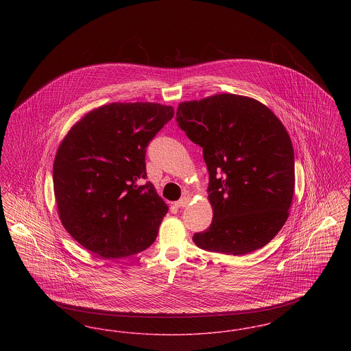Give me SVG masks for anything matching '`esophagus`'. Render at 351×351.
Wrapping results in <instances>:
<instances>
[{
  "instance_id": "1",
  "label": "esophagus",
  "mask_w": 351,
  "mask_h": 351,
  "mask_svg": "<svg viewBox=\"0 0 351 351\" xmlns=\"http://www.w3.org/2000/svg\"><path fill=\"white\" fill-rule=\"evenodd\" d=\"M189 201H191L189 196H184L180 200L175 202V206H178V208H185V206L189 204Z\"/></svg>"
}]
</instances>
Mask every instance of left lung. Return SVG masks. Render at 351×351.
<instances>
[{
  "label": "left lung",
  "instance_id": "8db88e82",
  "mask_svg": "<svg viewBox=\"0 0 351 351\" xmlns=\"http://www.w3.org/2000/svg\"><path fill=\"white\" fill-rule=\"evenodd\" d=\"M176 121L209 171L213 221L193 235L196 246L232 255L266 246L295 191L293 147L280 119L259 101L221 93L179 104Z\"/></svg>",
  "mask_w": 351,
  "mask_h": 351
}]
</instances>
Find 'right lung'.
<instances>
[{
	"label": "right lung",
	"mask_w": 351,
	"mask_h": 351,
	"mask_svg": "<svg viewBox=\"0 0 351 351\" xmlns=\"http://www.w3.org/2000/svg\"><path fill=\"white\" fill-rule=\"evenodd\" d=\"M173 117L156 102H112L86 113L63 138L53 160L59 218L71 237L102 258L154 243L168 206L146 173V147Z\"/></svg>",
	"instance_id": "1"
}]
</instances>
